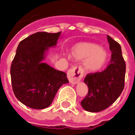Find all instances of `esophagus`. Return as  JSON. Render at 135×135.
<instances>
[{"mask_svg":"<svg viewBox=\"0 0 135 135\" xmlns=\"http://www.w3.org/2000/svg\"><path fill=\"white\" fill-rule=\"evenodd\" d=\"M83 70L79 66H75L71 68L68 71V78L69 79L70 82L72 84L78 83L83 76Z\"/></svg>","mask_w":135,"mask_h":135,"instance_id":"1","label":"esophagus"}]
</instances>
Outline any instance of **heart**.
Returning a JSON list of instances; mask_svg holds the SVG:
<instances>
[{
    "label": "heart",
    "mask_w": 135,
    "mask_h": 135,
    "mask_svg": "<svg viewBox=\"0 0 135 135\" xmlns=\"http://www.w3.org/2000/svg\"><path fill=\"white\" fill-rule=\"evenodd\" d=\"M71 57L76 60H84L85 69L91 72L99 71L106 65L108 53L97 44L81 42L75 44L71 48Z\"/></svg>",
    "instance_id": "heart-1"
}]
</instances>
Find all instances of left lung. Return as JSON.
I'll use <instances>...</instances> for the list:
<instances>
[{"label":"left lung","instance_id":"obj_1","mask_svg":"<svg viewBox=\"0 0 135 135\" xmlns=\"http://www.w3.org/2000/svg\"><path fill=\"white\" fill-rule=\"evenodd\" d=\"M107 39L112 51L110 64L102 72L87 74L84 79L88 93L81 105L87 112L105 110L116 101L124 88L126 63L121 47L109 36Z\"/></svg>","mask_w":135,"mask_h":135}]
</instances>
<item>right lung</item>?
<instances>
[{"instance_id": "add662e5", "label": "right lung", "mask_w": 135, "mask_h": 135, "mask_svg": "<svg viewBox=\"0 0 135 135\" xmlns=\"http://www.w3.org/2000/svg\"><path fill=\"white\" fill-rule=\"evenodd\" d=\"M61 32H38L19 43L11 65L12 90L28 107L44 109L52 103L59 88L68 83L67 74L44 63L50 47L56 46Z\"/></svg>"}]
</instances>
